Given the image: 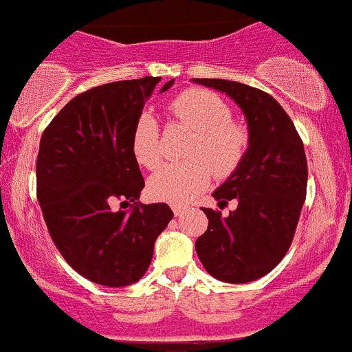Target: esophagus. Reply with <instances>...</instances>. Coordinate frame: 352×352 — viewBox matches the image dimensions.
<instances>
[{
	"label": "esophagus",
	"instance_id": "1",
	"mask_svg": "<svg viewBox=\"0 0 352 352\" xmlns=\"http://www.w3.org/2000/svg\"><path fill=\"white\" fill-rule=\"evenodd\" d=\"M173 214L175 215H182L184 212L188 210V207H186V205H173Z\"/></svg>",
	"mask_w": 352,
	"mask_h": 352
}]
</instances>
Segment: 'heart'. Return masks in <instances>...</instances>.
Returning a JSON list of instances; mask_svg holds the SVG:
<instances>
[{
	"label": "heart",
	"instance_id": "obj_1",
	"mask_svg": "<svg viewBox=\"0 0 352 352\" xmlns=\"http://www.w3.org/2000/svg\"><path fill=\"white\" fill-rule=\"evenodd\" d=\"M170 116L195 131L184 163L164 164L148 179L156 198L186 204L208 188L214 173L219 179L233 175L251 148V133L231 119V109L219 94L189 87L168 101ZM131 151L140 166L154 170L163 160L161 133L151 113H142L131 133Z\"/></svg>",
	"mask_w": 352,
	"mask_h": 352
}]
</instances>
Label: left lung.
Listing matches in <instances>:
<instances>
[{
    "mask_svg": "<svg viewBox=\"0 0 352 352\" xmlns=\"http://www.w3.org/2000/svg\"><path fill=\"white\" fill-rule=\"evenodd\" d=\"M195 82L233 98L251 133L242 166L212 195L219 207L236 201V210L223 217L204 208L208 228L196 240V254L212 277L251 283L274 270L293 242L307 196L305 148L286 110L268 93L223 78Z\"/></svg>",
    "mask_w": 352,
    "mask_h": 352,
    "instance_id": "left-lung-1",
    "label": "left lung"
}]
</instances>
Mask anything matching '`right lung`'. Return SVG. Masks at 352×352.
I'll list each match as a JSON object with an SVG mask.
<instances>
[{
  "label": "right lung",
  "mask_w": 352,
  "mask_h": 352,
  "mask_svg": "<svg viewBox=\"0 0 352 352\" xmlns=\"http://www.w3.org/2000/svg\"><path fill=\"white\" fill-rule=\"evenodd\" d=\"M160 80L85 91L63 107L40 140L36 198L50 239L69 267L101 286L140 280L173 217L166 204L138 201L145 182L131 151L135 122Z\"/></svg>",
  "instance_id": "1"
}]
</instances>
